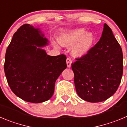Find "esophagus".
Masks as SVG:
<instances>
[{"label":"esophagus","mask_w":127,"mask_h":127,"mask_svg":"<svg viewBox=\"0 0 127 127\" xmlns=\"http://www.w3.org/2000/svg\"><path fill=\"white\" fill-rule=\"evenodd\" d=\"M66 63H67V65L68 67H70L72 64V60L70 58H67L66 60Z\"/></svg>","instance_id":"obj_1"}]
</instances>
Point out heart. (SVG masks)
Wrapping results in <instances>:
<instances>
[{"mask_svg": "<svg viewBox=\"0 0 127 127\" xmlns=\"http://www.w3.org/2000/svg\"><path fill=\"white\" fill-rule=\"evenodd\" d=\"M60 43L65 46H73L71 49L73 55L81 57L86 55L94 47L96 37L92 32H87L85 28H76L62 30L59 36ZM58 46V43L53 42Z\"/></svg>", "mask_w": 127, "mask_h": 127, "instance_id": "obj_1", "label": "heart"}]
</instances>
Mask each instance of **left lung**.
<instances>
[{
    "label": "left lung",
    "mask_w": 127,
    "mask_h": 127,
    "mask_svg": "<svg viewBox=\"0 0 127 127\" xmlns=\"http://www.w3.org/2000/svg\"><path fill=\"white\" fill-rule=\"evenodd\" d=\"M111 28L104 24L99 41L86 55L72 64L77 95L84 101H105L118 89L123 75V54Z\"/></svg>",
    "instance_id": "1"
}]
</instances>
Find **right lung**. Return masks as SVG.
Instances as JSON below:
<instances>
[{"label": "right lung", "instance_id": "1", "mask_svg": "<svg viewBox=\"0 0 127 127\" xmlns=\"http://www.w3.org/2000/svg\"><path fill=\"white\" fill-rule=\"evenodd\" d=\"M48 44L39 28L25 24L7 48L4 71L8 84L25 101L39 103L50 99L56 80L67 68L65 55L50 56L39 48Z\"/></svg>", "mask_w": 127, "mask_h": 127}]
</instances>
